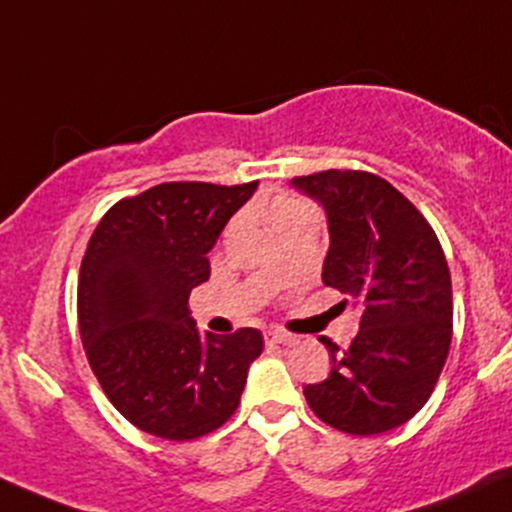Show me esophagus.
<instances>
[{"mask_svg":"<svg viewBox=\"0 0 512 512\" xmlns=\"http://www.w3.org/2000/svg\"><path fill=\"white\" fill-rule=\"evenodd\" d=\"M265 342L267 345H294L296 338L282 333V330H265Z\"/></svg>","mask_w":512,"mask_h":512,"instance_id":"esophagus-1","label":"esophagus"}]
</instances>
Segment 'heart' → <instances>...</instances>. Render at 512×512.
I'll list each match as a JSON object with an SVG mask.
<instances>
[{"label":"heart","mask_w":512,"mask_h":512,"mask_svg":"<svg viewBox=\"0 0 512 512\" xmlns=\"http://www.w3.org/2000/svg\"><path fill=\"white\" fill-rule=\"evenodd\" d=\"M286 206H294V204H282V206H277V209H274V213L282 211V209H286ZM274 213H272V216H274Z\"/></svg>","instance_id":"obj_1"}]
</instances>
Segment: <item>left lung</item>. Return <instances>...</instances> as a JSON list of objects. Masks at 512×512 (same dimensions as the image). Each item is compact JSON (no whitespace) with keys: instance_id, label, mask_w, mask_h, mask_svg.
Segmentation results:
<instances>
[{"instance_id":"obj_1","label":"left lung","mask_w":512,"mask_h":512,"mask_svg":"<svg viewBox=\"0 0 512 512\" xmlns=\"http://www.w3.org/2000/svg\"><path fill=\"white\" fill-rule=\"evenodd\" d=\"M323 206L330 247L323 284L362 308L347 350L330 352L328 379L303 389L330 428L379 435L411 420L435 389L452 342V279L435 230L372 172L325 170L291 179Z\"/></svg>"}]
</instances>
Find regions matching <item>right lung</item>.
I'll return each instance as SVG.
<instances>
[{"mask_svg": "<svg viewBox=\"0 0 512 512\" xmlns=\"http://www.w3.org/2000/svg\"><path fill=\"white\" fill-rule=\"evenodd\" d=\"M260 182H165L111 206L89 238L77 320L89 367L128 423L162 440L209 435L235 413L262 333L199 335L189 294Z\"/></svg>", "mask_w": 512, "mask_h": 512, "instance_id": "obj_1", "label": "right lung"}]
</instances>
